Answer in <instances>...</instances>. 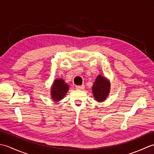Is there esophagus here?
Returning <instances> with one entry per match:
<instances>
[{"instance_id":"obj_1","label":"esophagus","mask_w":154,"mask_h":154,"mask_svg":"<svg viewBox=\"0 0 154 154\" xmlns=\"http://www.w3.org/2000/svg\"><path fill=\"white\" fill-rule=\"evenodd\" d=\"M85 88L84 85H80V86H76V89L79 90H83Z\"/></svg>"}]
</instances>
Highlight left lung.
I'll return each instance as SVG.
<instances>
[{"label": "left lung", "mask_w": 154, "mask_h": 154, "mask_svg": "<svg viewBox=\"0 0 154 154\" xmlns=\"http://www.w3.org/2000/svg\"><path fill=\"white\" fill-rule=\"evenodd\" d=\"M110 83L106 77L102 75H98L92 87V91L94 100L98 102L105 100L110 92Z\"/></svg>", "instance_id": "left-lung-1"}]
</instances>
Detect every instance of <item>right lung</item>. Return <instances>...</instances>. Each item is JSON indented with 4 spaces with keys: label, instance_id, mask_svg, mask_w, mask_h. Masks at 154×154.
I'll list each match as a JSON object with an SVG mask.
<instances>
[{
    "label": "right lung",
    "instance_id": "obj_1",
    "mask_svg": "<svg viewBox=\"0 0 154 154\" xmlns=\"http://www.w3.org/2000/svg\"><path fill=\"white\" fill-rule=\"evenodd\" d=\"M69 85L63 79H57L54 81L51 88V96L53 100L57 102L63 99L69 90Z\"/></svg>",
    "mask_w": 154,
    "mask_h": 154
}]
</instances>
